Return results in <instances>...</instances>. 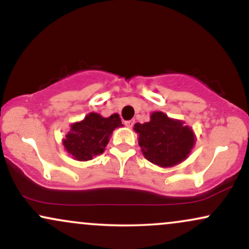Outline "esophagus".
<instances>
[{"label":"esophagus","instance_id":"obj_1","mask_svg":"<svg viewBox=\"0 0 249 249\" xmlns=\"http://www.w3.org/2000/svg\"><path fill=\"white\" fill-rule=\"evenodd\" d=\"M125 125H126L127 127H132L134 125V121L133 119H131V121H126L125 122Z\"/></svg>","mask_w":249,"mask_h":249}]
</instances>
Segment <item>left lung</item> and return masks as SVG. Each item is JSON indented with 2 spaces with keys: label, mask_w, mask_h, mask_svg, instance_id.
I'll return each mask as SVG.
<instances>
[{
  "label": "left lung",
  "mask_w": 249,
  "mask_h": 249,
  "mask_svg": "<svg viewBox=\"0 0 249 249\" xmlns=\"http://www.w3.org/2000/svg\"><path fill=\"white\" fill-rule=\"evenodd\" d=\"M134 131L139 134L138 141L143 156L162 168L185 161L195 143L191 127L182 121L169 118L161 111L153 112L149 122L137 123Z\"/></svg>",
  "instance_id": "1"
}]
</instances>
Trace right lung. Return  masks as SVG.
<instances>
[{
	"label": "right lung",
	"instance_id": "1",
	"mask_svg": "<svg viewBox=\"0 0 249 249\" xmlns=\"http://www.w3.org/2000/svg\"><path fill=\"white\" fill-rule=\"evenodd\" d=\"M121 126L123 124L118 114L105 118L90 112L81 122L71 125L63 144L77 161H89L105 152L112 131Z\"/></svg>",
	"mask_w": 249,
	"mask_h": 249
}]
</instances>
